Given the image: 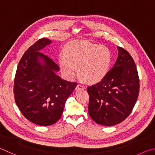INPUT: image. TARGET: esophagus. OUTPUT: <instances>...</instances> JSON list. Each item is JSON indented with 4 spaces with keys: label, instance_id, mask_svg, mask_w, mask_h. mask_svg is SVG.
Returning <instances> with one entry per match:
<instances>
[{
    "label": "esophagus",
    "instance_id": "1",
    "mask_svg": "<svg viewBox=\"0 0 155 155\" xmlns=\"http://www.w3.org/2000/svg\"><path fill=\"white\" fill-rule=\"evenodd\" d=\"M84 88H85V86H84L82 84H78L75 88L76 90H80V89H84Z\"/></svg>",
    "mask_w": 155,
    "mask_h": 155
}]
</instances>
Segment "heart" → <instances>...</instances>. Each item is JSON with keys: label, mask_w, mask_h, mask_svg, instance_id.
Returning <instances> with one entry per match:
<instances>
[{"label": "heart", "mask_w": 155, "mask_h": 155, "mask_svg": "<svg viewBox=\"0 0 155 155\" xmlns=\"http://www.w3.org/2000/svg\"><path fill=\"white\" fill-rule=\"evenodd\" d=\"M65 57L59 60L60 67L65 77L69 79L78 74L88 83L101 81L107 73L112 54L107 47L85 41H73L64 50Z\"/></svg>", "instance_id": "b5f03b06"}]
</instances>
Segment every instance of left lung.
<instances>
[{"instance_id":"8db88e82","label":"left lung","mask_w":155,"mask_h":155,"mask_svg":"<svg viewBox=\"0 0 155 155\" xmlns=\"http://www.w3.org/2000/svg\"><path fill=\"white\" fill-rule=\"evenodd\" d=\"M114 66L101 82L87 87L88 113L97 124L114 126L132 112L140 92L136 65L130 54L118 47Z\"/></svg>"}]
</instances>
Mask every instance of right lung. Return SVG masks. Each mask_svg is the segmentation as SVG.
Returning a JSON list of instances; mask_svg holds the SVG:
<instances>
[{
	"label": "right lung",
	"instance_id": "obj_1",
	"mask_svg": "<svg viewBox=\"0 0 155 155\" xmlns=\"http://www.w3.org/2000/svg\"><path fill=\"white\" fill-rule=\"evenodd\" d=\"M51 43L41 38L24 52L16 70L13 93L23 116L32 123L49 126L56 123L63 112L64 104L78 85L56 75L59 67L48 56L41 53ZM42 59L45 64L39 61Z\"/></svg>",
	"mask_w": 155,
	"mask_h": 155
}]
</instances>
